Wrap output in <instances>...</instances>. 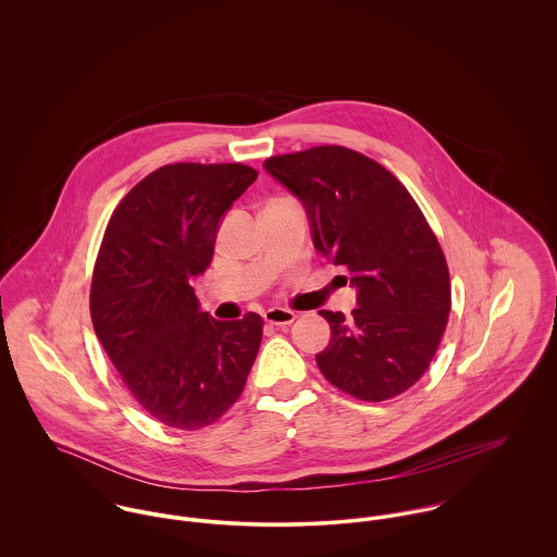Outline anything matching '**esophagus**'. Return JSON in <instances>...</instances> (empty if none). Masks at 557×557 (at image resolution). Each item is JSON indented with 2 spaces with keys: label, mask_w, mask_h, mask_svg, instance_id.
Wrapping results in <instances>:
<instances>
[{
  "label": "esophagus",
  "mask_w": 557,
  "mask_h": 557,
  "mask_svg": "<svg viewBox=\"0 0 557 557\" xmlns=\"http://www.w3.org/2000/svg\"><path fill=\"white\" fill-rule=\"evenodd\" d=\"M263 319H265L268 323H272V325H289V323H294L296 313L289 311V309L274 307V309H268V311L263 313Z\"/></svg>",
  "instance_id": "esophagus-1"
}]
</instances>
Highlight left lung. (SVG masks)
<instances>
[{
	"mask_svg": "<svg viewBox=\"0 0 557 557\" xmlns=\"http://www.w3.org/2000/svg\"><path fill=\"white\" fill-rule=\"evenodd\" d=\"M263 166L305 203L315 248L358 289L351 318L319 313L332 332L319 371L360 400L398 397L429 369L453 305L448 263L422 210L386 166L343 146Z\"/></svg>",
	"mask_w": 557,
	"mask_h": 557,
	"instance_id": "1",
	"label": "left lung"
}]
</instances>
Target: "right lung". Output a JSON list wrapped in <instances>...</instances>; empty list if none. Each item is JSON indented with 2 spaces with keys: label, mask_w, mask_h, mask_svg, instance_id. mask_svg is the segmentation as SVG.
<instances>
[{
  "label": "right lung",
  "mask_w": 557,
  "mask_h": 557,
  "mask_svg": "<svg viewBox=\"0 0 557 557\" xmlns=\"http://www.w3.org/2000/svg\"><path fill=\"white\" fill-rule=\"evenodd\" d=\"M257 180L242 162H173L113 210L94 263L89 313L135 400L162 424L197 431L238 400L263 319L199 311L193 276L212 261L221 216Z\"/></svg>",
  "instance_id": "right-lung-1"
}]
</instances>
